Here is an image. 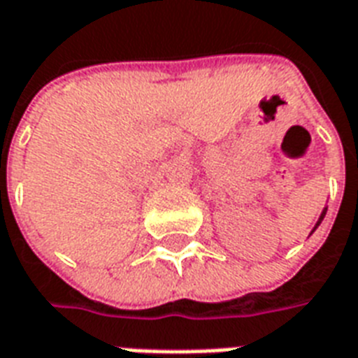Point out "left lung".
Segmentation results:
<instances>
[{"label": "left lung", "mask_w": 358, "mask_h": 358, "mask_svg": "<svg viewBox=\"0 0 358 358\" xmlns=\"http://www.w3.org/2000/svg\"><path fill=\"white\" fill-rule=\"evenodd\" d=\"M325 215H327V205H325V207H323V210H321V215H320V218H317V222H315L314 229H312V231H310V235L314 234L315 229H317V226H320V224H321V222H323V218H325Z\"/></svg>", "instance_id": "1"}]
</instances>
